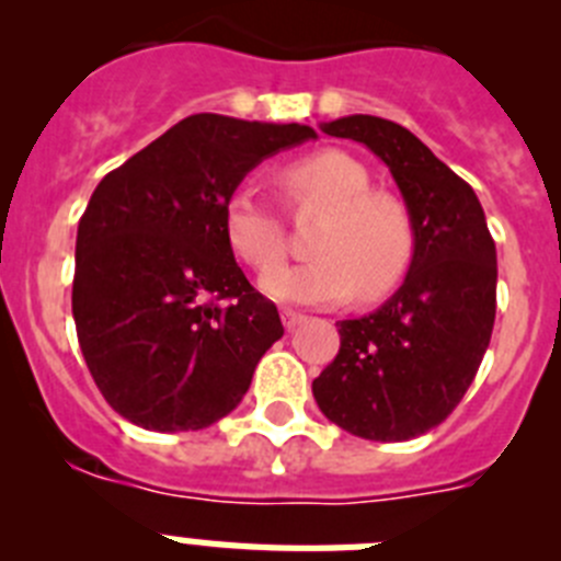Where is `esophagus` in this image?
Here are the masks:
<instances>
[{
	"label": "esophagus",
	"mask_w": 561,
	"mask_h": 561,
	"mask_svg": "<svg viewBox=\"0 0 561 561\" xmlns=\"http://www.w3.org/2000/svg\"><path fill=\"white\" fill-rule=\"evenodd\" d=\"M280 320H284L286 331H295L297 325H304V323H306V314H300V311L284 309V311H280Z\"/></svg>",
	"instance_id": "1"
}]
</instances>
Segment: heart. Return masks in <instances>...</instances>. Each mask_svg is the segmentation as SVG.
<instances>
[{
  "label": "heart",
  "mask_w": 561,
  "mask_h": 561,
  "mask_svg": "<svg viewBox=\"0 0 561 561\" xmlns=\"http://www.w3.org/2000/svg\"><path fill=\"white\" fill-rule=\"evenodd\" d=\"M280 185L295 210H320L323 219L311 232V261L261 277L272 300L329 306L356 289L362 300H376L401 284L415 252L413 216L393 193L370 191V173L359 160L334 148L314 151L286 165ZM225 236L255 270H268L286 252L284 225L250 187L227 199Z\"/></svg>",
  "instance_id": "heart-1"
}]
</instances>
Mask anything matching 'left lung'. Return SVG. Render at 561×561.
<instances>
[{
	"instance_id": "obj_1",
	"label": "left lung",
	"mask_w": 561,
	"mask_h": 561,
	"mask_svg": "<svg viewBox=\"0 0 561 561\" xmlns=\"http://www.w3.org/2000/svg\"><path fill=\"white\" fill-rule=\"evenodd\" d=\"M368 146L413 216L415 252L388 304L340 323V354L311 381L345 433L410 440L438 427L472 385L497 311V250L478 196L404 126L370 114L323 123Z\"/></svg>"
}]
</instances>
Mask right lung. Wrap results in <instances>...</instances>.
<instances>
[{"label":"right lung","mask_w":561,"mask_h":561,"mask_svg":"<svg viewBox=\"0 0 561 561\" xmlns=\"http://www.w3.org/2000/svg\"><path fill=\"white\" fill-rule=\"evenodd\" d=\"M314 137L193 114L103 176L78 225L72 317L114 413L185 433L244 399L284 325L236 264L225 207L257 162Z\"/></svg>","instance_id":"1"}]
</instances>
